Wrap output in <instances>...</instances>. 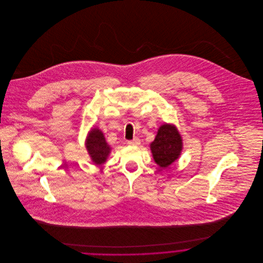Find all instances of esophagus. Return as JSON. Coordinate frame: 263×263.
Segmentation results:
<instances>
[{
	"label": "esophagus",
	"instance_id": "obj_1",
	"mask_svg": "<svg viewBox=\"0 0 263 263\" xmlns=\"http://www.w3.org/2000/svg\"><path fill=\"white\" fill-rule=\"evenodd\" d=\"M127 144H128L129 146H139V145L141 144V141H140V139L136 138V139H134V140H132V141H128Z\"/></svg>",
	"mask_w": 263,
	"mask_h": 263
}]
</instances>
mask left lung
<instances>
[{"label": "left lung", "instance_id": "8db88e82", "mask_svg": "<svg viewBox=\"0 0 263 263\" xmlns=\"http://www.w3.org/2000/svg\"><path fill=\"white\" fill-rule=\"evenodd\" d=\"M182 138L173 124L165 123L158 129L155 140L151 143L153 158L161 168H167L175 162L182 151Z\"/></svg>", "mask_w": 263, "mask_h": 263}]
</instances>
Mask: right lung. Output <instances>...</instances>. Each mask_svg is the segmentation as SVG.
<instances>
[{"label": "right lung", "mask_w": 263, "mask_h": 263, "mask_svg": "<svg viewBox=\"0 0 263 263\" xmlns=\"http://www.w3.org/2000/svg\"><path fill=\"white\" fill-rule=\"evenodd\" d=\"M86 149L95 165H102L106 162L111 148L106 143L103 133L99 128H92L88 134Z\"/></svg>", "instance_id": "1"}]
</instances>
